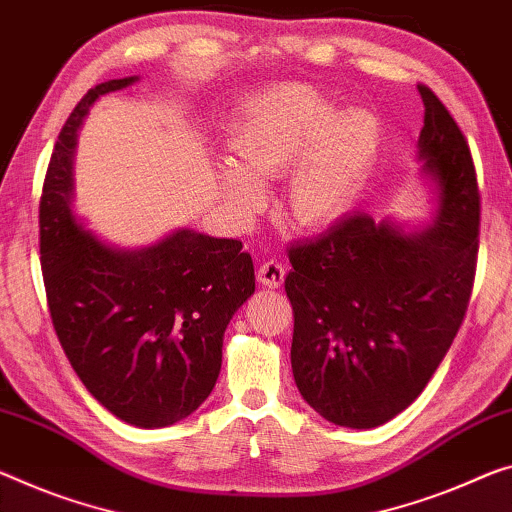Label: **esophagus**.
<instances>
[{
  "mask_svg": "<svg viewBox=\"0 0 512 512\" xmlns=\"http://www.w3.org/2000/svg\"><path fill=\"white\" fill-rule=\"evenodd\" d=\"M256 277L267 288H279L283 279H286V270H283V265L279 261L270 258V261H265L261 267H258Z\"/></svg>",
  "mask_w": 512,
  "mask_h": 512,
  "instance_id": "esophagus-1",
  "label": "esophagus"
}]
</instances>
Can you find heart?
Returning <instances> with one entry per match:
<instances>
[{
	"mask_svg": "<svg viewBox=\"0 0 512 512\" xmlns=\"http://www.w3.org/2000/svg\"><path fill=\"white\" fill-rule=\"evenodd\" d=\"M382 146V125L361 107L336 109L309 84H277L251 98L233 123L235 164L217 169V190L235 215L265 206L263 180L286 176V215L304 231L336 224L355 208Z\"/></svg>",
	"mask_w": 512,
	"mask_h": 512,
	"instance_id": "1",
	"label": "heart"
}]
</instances>
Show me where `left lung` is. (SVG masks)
Segmentation results:
<instances>
[{"instance_id":"left-lung-1","label":"left lung","mask_w":512,"mask_h":512,"mask_svg":"<svg viewBox=\"0 0 512 512\" xmlns=\"http://www.w3.org/2000/svg\"><path fill=\"white\" fill-rule=\"evenodd\" d=\"M421 176L435 194L423 229L348 215L288 251L290 348L302 398L334 426L368 430L410 407L465 318L478 254V187L458 123L428 86Z\"/></svg>"}]
</instances>
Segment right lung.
Here are the masks:
<instances>
[{
    "instance_id": "obj_1",
    "label": "right lung",
    "mask_w": 512,
    "mask_h": 512,
    "mask_svg": "<svg viewBox=\"0 0 512 512\" xmlns=\"http://www.w3.org/2000/svg\"><path fill=\"white\" fill-rule=\"evenodd\" d=\"M139 75L89 89L61 130L41 199V267L66 357L102 407L137 428L183 421L215 389L224 332L254 295L240 240L174 229L119 247L75 210L77 132L93 102Z\"/></svg>"
}]
</instances>
